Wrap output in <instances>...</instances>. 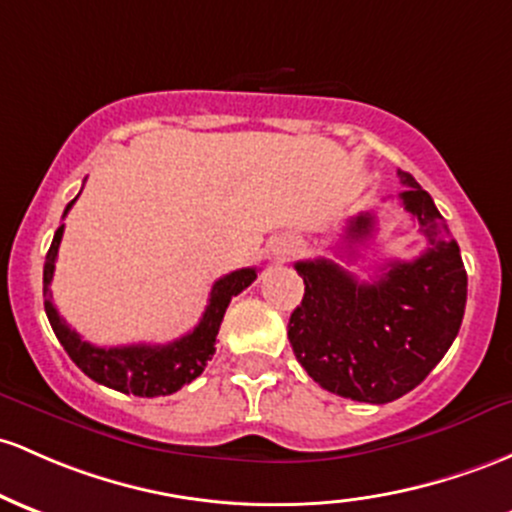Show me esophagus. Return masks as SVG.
<instances>
[{"label": "esophagus", "mask_w": 512, "mask_h": 512, "mask_svg": "<svg viewBox=\"0 0 512 512\" xmlns=\"http://www.w3.org/2000/svg\"><path fill=\"white\" fill-rule=\"evenodd\" d=\"M296 252H299V243H294V240H286V243H282V245L277 247V260L279 262L291 260V257H294Z\"/></svg>", "instance_id": "obj_1"}]
</instances>
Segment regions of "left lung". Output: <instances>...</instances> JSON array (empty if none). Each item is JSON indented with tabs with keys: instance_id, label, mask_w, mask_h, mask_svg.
<instances>
[{
	"instance_id": "left-lung-1",
	"label": "left lung",
	"mask_w": 512,
	"mask_h": 512,
	"mask_svg": "<svg viewBox=\"0 0 512 512\" xmlns=\"http://www.w3.org/2000/svg\"><path fill=\"white\" fill-rule=\"evenodd\" d=\"M403 209L418 218L428 247L411 262L393 260L374 282L333 260L296 262L301 306L289 318L294 355L325 391L362 403H389L413 391L437 367L459 333L466 269L457 240L432 196L398 170ZM374 213L350 218L347 250L372 238Z\"/></svg>"
}]
</instances>
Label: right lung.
Listing matches in <instances>:
<instances>
[{"label": "right lung", "mask_w": 512, "mask_h": 512, "mask_svg": "<svg viewBox=\"0 0 512 512\" xmlns=\"http://www.w3.org/2000/svg\"><path fill=\"white\" fill-rule=\"evenodd\" d=\"M77 199L67 204L65 213L72 209ZM63 213V216H65ZM65 226L55 230V238L50 243L46 255V267H43V296H46V316L50 320L55 338L65 347L72 362L82 369L89 379L97 384L109 386V389L121 393H133V396H170L179 391L184 384L194 381L204 372L206 362L216 352V335L221 328V320L226 316V308L233 296L247 289L257 279L255 267L235 269L213 284L209 306L192 333L182 335L179 340L167 342V345H123V347H97L92 342L82 340L77 330L60 318L58 308L53 306V294H50V282H53L55 260H58V247L63 240Z\"/></svg>", "instance_id": "1"}]
</instances>
